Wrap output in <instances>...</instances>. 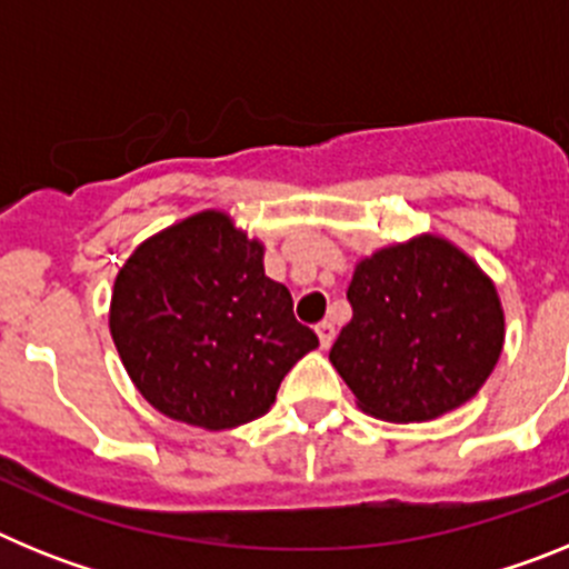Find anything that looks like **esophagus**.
<instances>
[{
	"instance_id": "1",
	"label": "esophagus",
	"mask_w": 569,
	"mask_h": 569,
	"mask_svg": "<svg viewBox=\"0 0 569 569\" xmlns=\"http://www.w3.org/2000/svg\"><path fill=\"white\" fill-rule=\"evenodd\" d=\"M316 336H319L321 350H328V347L333 345V339H336L333 321H319V325H316Z\"/></svg>"
}]
</instances>
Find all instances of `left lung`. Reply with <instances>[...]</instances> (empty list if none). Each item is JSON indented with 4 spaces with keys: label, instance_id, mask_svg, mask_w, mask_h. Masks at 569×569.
I'll return each instance as SVG.
<instances>
[{
    "label": "left lung",
    "instance_id": "left-lung-1",
    "mask_svg": "<svg viewBox=\"0 0 569 569\" xmlns=\"http://www.w3.org/2000/svg\"><path fill=\"white\" fill-rule=\"evenodd\" d=\"M347 301L353 319L330 361L356 405L381 421H430L461 407L505 347L496 284L441 236H416L361 259Z\"/></svg>",
    "mask_w": 569,
    "mask_h": 569
}]
</instances>
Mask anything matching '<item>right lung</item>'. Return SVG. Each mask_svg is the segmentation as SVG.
<instances>
[{
  "label": "right lung",
  "mask_w": 569,
  "mask_h": 569,
  "mask_svg": "<svg viewBox=\"0 0 569 569\" xmlns=\"http://www.w3.org/2000/svg\"><path fill=\"white\" fill-rule=\"evenodd\" d=\"M261 259L259 239L222 210H202L144 239L116 276L110 336L136 390L168 419L248 425L319 347Z\"/></svg>",
  "instance_id": "obj_1"
}]
</instances>
